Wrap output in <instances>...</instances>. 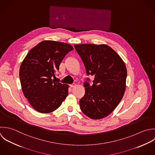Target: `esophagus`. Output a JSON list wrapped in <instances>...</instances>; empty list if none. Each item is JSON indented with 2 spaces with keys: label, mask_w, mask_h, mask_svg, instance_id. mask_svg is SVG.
<instances>
[{
  "label": "esophagus",
  "mask_w": 155,
  "mask_h": 155,
  "mask_svg": "<svg viewBox=\"0 0 155 155\" xmlns=\"http://www.w3.org/2000/svg\"><path fill=\"white\" fill-rule=\"evenodd\" d=\"M75 86H76V84H75V83L72 84L70 85V87H75Z\"/></svg>",
  "instance_id": "esophagus-1"
}]
</instances>
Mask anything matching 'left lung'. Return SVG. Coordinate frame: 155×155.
Instances as JSON below:
<instances>
[{
    "instance_id": "1",
    "label": "left lung",
    "mask_w": 155,
    "mask_h": 155,
    "mask_svg": "<svg viewBox=\"0 0 155 155\" xmlns=\"http://www.w3.org/2000/svg\"><path fill=\"white\" fill-rule=\"evenodd\" d=\"M93 84L86 81L85 94L80 101L81 111L93 120L104 118L117 107L126 90L127 69L121 57L105 44L75 45ZM87 80H89L87 78Z\"/></svg>"
}]
</instances>
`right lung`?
Here are the masks:
<instances>
[{"instance_id":"obj_1","label":"right lung","mask_w":155,"mask_h":155,"mask_svg":"<svg viewBox=\"0 0 155 155\" xmlns=\"http://www.w3.org/2000/svg\"><path fill=\"white\" fill-rule=\"evenodd\" d=\"M74 48L56 41L44 40L32 48L23 60L19 77L21 90L31 106L42 114L58 109L68 95L69 85L55 82L56 72Z\"/></svg>"}]
</instances>
